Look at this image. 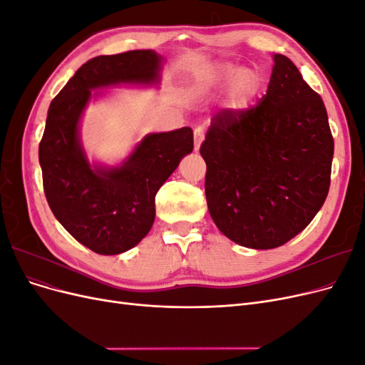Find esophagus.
Here are the masks:
<instances>
[{"label":"esophagus","mask_w":365,"mask_h":365,"mask_svg":"<svg viewBox=\"0 0 365 365\" xmlns=\"http://www.w3.org/2000/svg\"><path fill=\"white\" fill-rule=\"evenodd\" d=\"M202 141H204V129L200 126L195 129V150H200Z\"/></svg>","instance_id":"obj_1"}]
</instances>
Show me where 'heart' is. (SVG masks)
I'll return each instance as SVG.
<instances>
[{
	"instance_id": "heart-1",
	"label": "heart",
	"mask_w": 365,
	"mask_h": 365,
	"mask_svg": "<svg viewBox=\"0 0 365 365\" xmlns=\"http://www.w3.org/2000/svg\"><path fill=\"white\" fill-rule=\"evenodd\" d=\"M228 85L227 106L230 111L242 113L252 105L262 88V76L256 68H237L231 62H220L207 70L200 79L202 90H220Z\"/></svg>"
}]
</instances>
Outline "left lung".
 <instances>
[{
	"label": "left lung",
	"mask_w": 365,
	"mask_h": 365,
	"mask_svg": "<svg viewBox=\"0 0 365 365\" xmlns=\"http://www.w3.org/2000/svg\"><path fill=\"white\" fill-rule=\"evenodd\" d=\"M272 58L260 103L217 113L200 150L210 216L224 236L252 250L282 247L311 224L329 193L334 158L322 97L291 59Z\"/></svg>",
	"instance_id": "obj_1"
}]
</instances>
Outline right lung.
Wrapping results in <instances>:
<instances>
[{
    "instance_id": "1",
    "label": "right lung",
    "mask_w": 365,
    "mask_h": 365,
    "mask_svg": "<svg viewBox=\"0 0 365 365\" xmlns=\"http://www.w3.org/2000/svg\"><path fill=\"white\" fill-rule=\"evenodd\" d=\"M163 56L132 50L97 56L74 73L48 108L39 164L43 192L62 227L82 245L113 256L134 248L155 220V195L180 161L193 150L185 126L148 134L118 165L88 160L81 120L98 90L118 85L157 86ZM95 93H93L92 91Z\"/></svg>"
}]
</instances>
